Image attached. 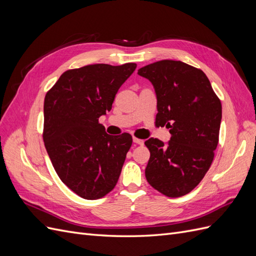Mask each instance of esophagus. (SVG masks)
<instances>
[{
	"label": "esophagus",
	"instance_id": "34e87169",
	"mask_svg": "<svg viewBox=\"0 0 256 256\" xmlns=\"http://www.w3.org/2000/svg\"><path fill=\"white\" fill-rule=\"evenodd\" d=\"M134 142L136 144H138V145H143L144 144V140H141V138H134Z\"/></svg>",
	"mask_w": 256,
	"mask_h": 256
}]
</instances>
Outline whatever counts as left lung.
Returning <instances> with one entry per match:
<instances>
[{
	"mask_svg": "<svg viewBox=\"0 0 256 256\" xmlns=\"http://www.w3.org/2000/svg\"><path fill=\"white\" fill-rule=\"evenodd\" d=\"M138 74L150 80L157 97L156 124L170 128L168 143L145 141L150 157L145 177L170 198L194 189L210 168L222 118V106L206 74L180 60H164Z\"/></svg>",
	"mask_w": 256,
	"mask_h": 256,
	"instance_id": "left-lung-1",
	"label": "left lung"
}]
</instances>
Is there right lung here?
I'll use <instances>...</instances> for the list:
<instances>
[{"instance_id":"obj_1","label":"right lung","mask_w":256,"mask_h":256,"mask_svg":"<svg viewBox=\"0 0 256 256\" xmlns=\"http://www.w3.org/2000/svg\"><path fill=\"white\" fill-rule=\"evenodd\" d=\"M136 64L88 65L67 70L47 92L44 142L60 180L85 200L115 187L132 136H112L98 118L112 109L116 92Z\"/></svg>"}]
</instances>
